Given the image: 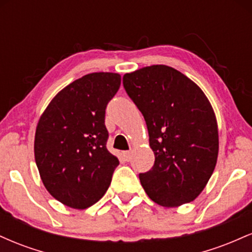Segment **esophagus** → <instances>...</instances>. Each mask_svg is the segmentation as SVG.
Listing matches in <instances>:
<instances>
[{
    "label": "esophagus",
    "mask_w": 252,
    "mask_h": 252,
    "mask_svg": "<svg viewBox=\"0 0 252 252\" xmlns=\"http://www.w3.org/2000/svg\"><path fill=\"white\" fill-rule=\"evenodd\" d=\"M123 155H124V158H126V161L131 160V152H124Z\"/></svg>",
    "instance_id": "obj_1"
}]
</instances>
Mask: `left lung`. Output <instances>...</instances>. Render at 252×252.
Segmentation results:
<instances>
[{
	"instance_id": "obj_1",
	"label": "left lung",
	"mask_w": 252,
	"mask_h": 252,
	"mask_svg": "<svg viewBox=\"0 0 252 252\" xmlns=\"http://www.w3.org/2000/svg\"><path fill=\"white\" fill-rule=\"evenodd\" d=\"M123 86L142 112L155 155L153 168L140 173L146 193L166 207L194 200L218 158V128L209 99L189 78L166 65L124 74Z\"/></svg>"
}]
</instances>
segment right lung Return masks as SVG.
Masks as SVG:
<instances>
[{
  "mask_svg": "<svg viewBox=\"0 0 252 252\" xmlns=\"http://www.w3.org/2000/svg\"><path fill=\"white\" fill-rule=\"evenodd\" d=\"M120 85L117 73L86 74L62 90L37 123L34 154L41 180L72 209L96 204L120 164L106 148L105 126L106 105Z\"/></svg>",
  "mask_w": 252,
  "mask_h": 252,
  "instance_id": "add662e5",
  "label": "right lung"
}]
</instances>
